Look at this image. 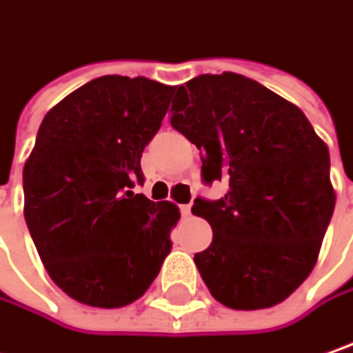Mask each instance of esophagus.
I'll return each mask as SVG.
<instances>
[{
  "instance_id": "34e87169",
  "label": "esophagus",
  "mask_w": 353,
  "mask_h": 353,
  "mask_svg": "<svg viewBox=\"0 0 353 353\" xmlns=\"http://www.w3.org/2000/svg\"><path fill=\"white\" fill-rule=\"evenodd\" d=\"M181 214H183V216H190V214H192V203H183V205H181Z\"/></svg>"
}]
</instances>
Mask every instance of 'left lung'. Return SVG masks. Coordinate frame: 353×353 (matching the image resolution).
<instances>
[{
    "label": "left lung",
    "mask_w": 353,
    "mask_h": 353,
    "mask_svg": "<svg viewBox=\"0 0 353 353\" xmlns=\"http://www.w3.org/2000/svg\"><path fill=\"white\" fill-rule=\"evenodd\" d=\"M172 125L201 152L205 183L194 216L214 239L196 254L210 294L232 310L272 307L312 274L334 214L330 152L298 105L239 73L199 75L177 88Z\"/></svg>",
    "instance_id": "1"
}]
</instances>
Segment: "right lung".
Masks as SVG:
<instances>
[{
  "mask_svg": "<svg viewBox=\"0 0 353 353\" xmlns=\"http://www.w3.org/2000/svg\"><path fill=\"white\" fill-rule=\"evenodd\" d=\"M174 85L101 75L46 114L23 165V216L50 278L92 307L141 298L172 252L179 208L135 194Z\"/></svg>",
  "mask_w": 353,
  "mask_h": 353,
  "instance_id": "obj_1",
  "label": "right lung"
}]
</instances>
